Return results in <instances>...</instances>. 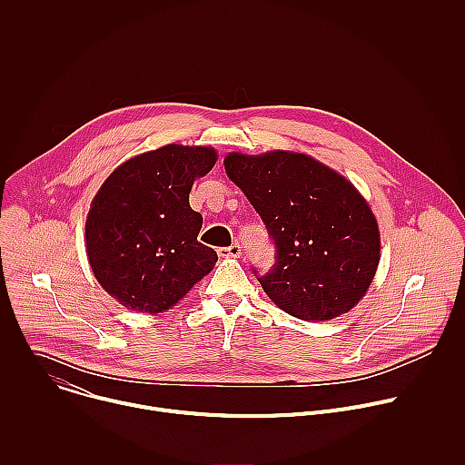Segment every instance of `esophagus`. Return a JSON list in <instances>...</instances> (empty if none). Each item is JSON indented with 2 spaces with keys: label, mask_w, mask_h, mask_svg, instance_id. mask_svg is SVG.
I'll use <instances>...</instances> for the list:
<instances>
[{
  "label": "esophagus",
  "mask_w": 465,
  "mask_h": 465,
  "mask_svg": "<svg viewBox=\"0 0 465 465\" xmlns=\"http://www.w3.org/2000/svg\"><path fill=\"white\" fill-rule=\"evenodd\" d=\"M219 255L221 257H239L241 255V246L232 244V246H226V248H219Z\"/></svg>",
  "instance_id": "34e87169"
}]
</instances>
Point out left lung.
Here are the masks:
<instances>
[{
	"instance_id": "1",
	"label": "left lung",
	"mask_w": 465,
	"mask_h": 465,
	"mask_svg": "<svg viewBox=\"0 0 465 465\" xmlns=\"http://www.w3.org/2000/svg\"><path fill=\"white\" fill-rule=\"evenodd\" d=\"M224 169L276 246L274 267L257 276L269 298L307 322L353 309L381 259L377 221L355 185L318 160L287 151L230 153Z\"/></svg>"
}]
</instances>
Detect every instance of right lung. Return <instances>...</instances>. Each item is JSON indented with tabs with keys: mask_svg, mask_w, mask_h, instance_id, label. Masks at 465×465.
<instances>
[{
	"mask_svg": "<svg viewBox=\"0 0 465 465\" xmlns=\"http://www.w3.org/2000/svg\"><path fill=\"white\" fill-rule=\"evenodd\" d=\"M217 162L212 147L165 145L121 163L97 191L86 252L101 287L136 312H163L217 262L198 242L203 215L189 206L193 182Z\"/></svg>",
	"mask_w": 465,
	"mask_h": 465,
	"instance_id": "right-lung-1",
	"label": "right lung"
}]
</instances>
